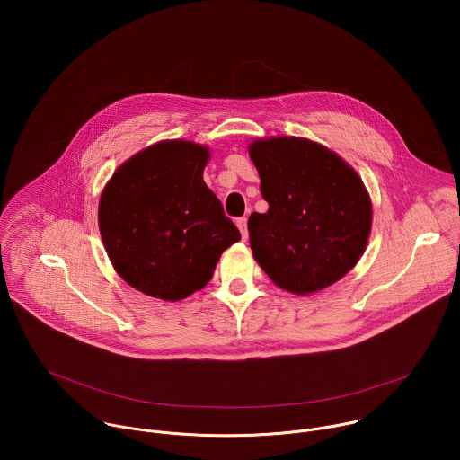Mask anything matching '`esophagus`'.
Segmentation results:
<instances>
[{"mask_svg": "<svg viewBox=\"0 0 460 460\" xmlns=\"http://www.w3.org/2000/svg\"><path fill=\"white\" fill-rule=\"evenodd\" d=\"M236 226H238V229H240V233H242V238L247 240V218H245V217L238 218V220H236Z\"/></svg>", "mask_w": 460, "mask_h": 460, "instance_id": "esophagus-1", "label": "esophagus"}]
</instances>
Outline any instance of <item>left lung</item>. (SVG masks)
Instances as JSON below:
<instances>
[{"instance_id":"1","label":"left lung","mask_w":460,"mask_h":460,"mask_svg":"<svg viewBox=\"0 0 460 460\" xmlns=\"http://www.w3.org/2000/svg\"><path fill=\"white\" fill-rule=\"evenodd\" d=\"M247 149L270 204L247 222L258 266L293 295L333 286L357 266L369 240L373 209L362 178L307 138H258Z\"/></svg>"}]
</instances>
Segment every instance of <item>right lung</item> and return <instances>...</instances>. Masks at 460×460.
Here are the masks:
<instances>
[{"instance_id":"add662e5","label":"right lung","mask_w":460,"mask_h":460,"mask_svg":"<svg viewBox=\"0 0 460 460\" xmlns=\"http://www.w3.org/2000/svg\"><path fill=\"white\" fill-rule=\"evenodd\" d=\"M209 147L164 140L125 160L102 190L100 234L116 273L144 295L176 302L213 279L240 240L204 181Z\"/></svg>"}]
</instances>
